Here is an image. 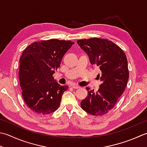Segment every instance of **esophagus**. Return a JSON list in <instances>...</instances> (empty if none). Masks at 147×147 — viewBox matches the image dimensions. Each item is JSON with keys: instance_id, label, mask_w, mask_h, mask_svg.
Wrapping results in <instances>:
<instances>
[{"instance_id": "1", "label": "esophagus", "mask_w": 147, "mask_h": 147, "mask_svg": "<svg viewBox=\"0 0 147 147\" xmlns=\"http://www.w3.org/2000/svg\"><path fill=\"white\" fill-rule=\"evenodd\" d=\"M71 87L73 88H74V89H77V88H80L79 86H78V85H73L71 86Z\"/></svg>"}]
</instances>
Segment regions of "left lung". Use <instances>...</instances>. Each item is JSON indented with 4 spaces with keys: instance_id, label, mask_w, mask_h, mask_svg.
<instances>
[{
    "instance_id": "left-lung-1",
    "label": "left lung",
    "mask_w": 147,
    "mask_h": 147,
    "mask_svg": "<svg viewBox=\"0 0 147 147\" xmlns=\"http://www.w3.org/2000/svg\"><path fill=\"white\" fill-rule=\"evenodd\" d=\"M77 43L87 53L91 64L101 71L99 88L94 92L86 87L88 94L82 100L81 107L92 115L102 116L113 108L127 86V57L119 46L106 39H80Z\"/></svg>"
}]
</instances>
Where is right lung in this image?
<instances>
[{
	"instance_id": "obj_1",
	"label": "right lung",
	"mask_w": 147,
	"mask_h": 147,
	"mask_svg": "<svg viewBox=\"0 0 147 147\" xmlns=\"http://www.w3.org/2000/svg\"><path fill=\"white\" fill-rule=\"evenodd\" d=\"M74 42L50 39L31 43L20 59L19 80L22 97L34 113L48 115L59 108L68 86H61L53 76L62 59Z\"/></svg>"
}]
</instances>
